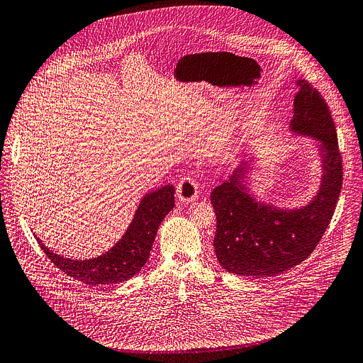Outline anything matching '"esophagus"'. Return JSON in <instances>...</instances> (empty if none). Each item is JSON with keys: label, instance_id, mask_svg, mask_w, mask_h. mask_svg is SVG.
<instances>
[{"label": "esophagus", "instance_id": "34e87169", "mask_svg": "<svg viewBox=\"0 0 363 363\" xmlns=\"http://www.w3.org/2000/svg\"><path fill=\"white\" fill-rule=\"evenodd\" d=\"M199 182H196L195 179L192 178H182L179 182H178V186H177V194H178V199L182 201V203H191V201H195L196 196H199Z\"/></svg>", "mask_w": 363, "mask_h": 363}]
</instances>
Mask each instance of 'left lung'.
Segmentation results:
<instances>
[{"mask_svg": "<svg viewBox=\"0 0 363 363\" xmlns=\"http://www.w3.org/2000/svg\"><path fill=\"white\" fill-rule=\"evenodd\" d=\"M291 130L321 143L323 179L314 200L296 210L256 201L243 185L246 167L211 192L217 225L214 252L220 265L242 277H272L304 262L332 221L343 184L342 155L330 108L318 89L300 79Z\"/></svg>", "mask_w": 363, "mask_h": 363, "instance_id": "8db88e82", "label": "left lung"}]
</instances>
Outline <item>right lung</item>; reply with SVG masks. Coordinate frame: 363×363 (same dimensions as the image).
I'll return each mask as SVG.
<instances>
[{
    "mask_svg": "<svg viewBox=\"0 0 363 363\" xmlns=\"http://www.w3.org/2000/svg\"><path fill=\"white\" fill-rule=\"evenodd\" d=\"M175 188L162 186L143 196L124 236L104 255L74 260L50 252L38 239L42 250L62 272L86 285H110L135 277L147 262L157 228L175 206Z\"/></svg>",
    "mask_w": 363,
    "mask_h": 363,
    "instance_id": "1",
    "label": "right lung"
}]
</instances>
